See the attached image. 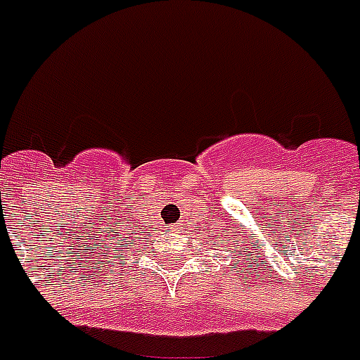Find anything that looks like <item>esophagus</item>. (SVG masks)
<instances>
[{
  "label": "esophagus",
  "instance_id": "34e87169",
  "mask_svg": "<svg viewBox=\"0 0 360 360\" xmlns=\"http://www.w3.org/2000/svg\"><path fill=\"white\" fill-rule=\"evenodd\" d=\"M178 230H182V223H178V225H172V232H178Z\"/></svg>",
  "mask_w": 360,
  "mask_h": 360
}]
</instances>
